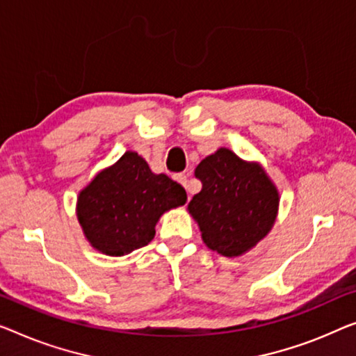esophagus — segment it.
Here are the masks:
<instances>
[{
    "mask_svg": "<svg viewBox=\"0 0 356 356\" xmlns=\"http://www.w3.org/2000/svg\"><path fill=\"white\" fill-rule=\"evenodd\" d=\"M174 179H176L180 185H184V187L187 188V192H190L188 180H187V176H185V174H176V176H174Z\"/></svg>",
    "mask_w": 356,
    "mask_h": 356,
    "instance_id": "esophagus-1",
    "label": "esophagus"
}]
</instances>
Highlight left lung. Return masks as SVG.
I'll return each mask as SVG.
<instances>
[{
  "instance_id": "obj_1",
  "label": "left lung",
  "mask_w": 356,
  "mask_h": 356,
  "mask_svg": "<svg viewBox=\"0 0 356 356\" xmlns=\"http://www.w3.org/2000/svg\"><path fill=\"white\" fill-rule=\"evenodd\" d=\"M195 176L203 188L187 209L206 246L238 257L268 235L278 216L280 192L261 163L220 147L196 166Z\"/></svg>"
}]
</instances>
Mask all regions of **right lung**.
I'll return each mask as SVG.
<instances>
[{"label": "right lung", "mask_w": 356, "mask_h": 356, "mask_svg": "<svg viewBox=\"0 0 356 356\" xmlns=\"http://www.w3.org/2000/svg\"><path fill=\"white\" fill-rule=\"evenodd\" d=\"M185 201L182 185L152 172L139 153L127 150L78 193L76 217L89 245L120 257L147 246L160 217Z\"/></svg>", "instance_id": "obj_1"}]
</instances>
